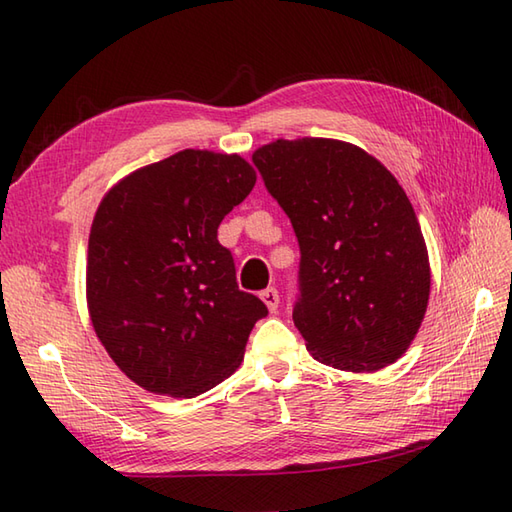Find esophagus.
<instances>
[{"mask_svg": "<svg viewBox=\"0 0 512 512\" xmlns=\"http://www.w3.org/2000/svg\"><path fill=\"white\" fill-rule=\"evenodd\" d=\"M262 299H264V303H266L270 312H277V308H279V292H277V288L262 290Z\"/></svg>", "mask_w": 512, "mask_h": 512, "instance_id": "obj_1", "label": "esophagus"}]
</instances>
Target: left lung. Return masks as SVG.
Returning <instances> with one entry per match:
<instances>
[{"instance_id":"left-lung-1","label":"left lung","mask_w":512,"mask_h":512,"mask_svg":"<svg viewBox=\"0 0 512 512\" xmlns=\"http://www.w3.org/2000/svg\"><path fill=\"white\" fill-rule=\"evenodd\" d=\"M290 217L299 259L292 321L319 363L374 372L407 352L429 301V257L398 180L330 138L275 140L253 154Z\"/></svg>"}]
</instances>
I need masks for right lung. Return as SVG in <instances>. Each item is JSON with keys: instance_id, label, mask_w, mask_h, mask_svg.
I'll return each mask as SVG.
<instances>
[{"instance_id": "1", "label": "right lung", "mask_w": 512, "mask_h": 512, "mask_svg": "<svg viewBox=\"0 0 512 512\" xmlns=\"http://www.w3.org/2000/svg\"><path fill=\"white\" fill-rule=\"evenodd\" d=\"M244 158L184 149L105 195L88 244V308L112 361L154 394L193 398L244 358L264 301L239 290L217 226L255 187Z\"/></svg>"}]
</instances>
